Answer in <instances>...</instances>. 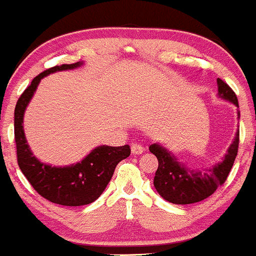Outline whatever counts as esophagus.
Returning <instances> with one entry per match:
<instances>
[{
	"instance_id": "34e87169",
	"label": "esophagus",
	"mask_w": 256,
	"mask_h": 256,
	"mask_svg": "<svg viewBox=\"0 0 256 256\" xmlns=\"http://www.w3.org/2000/svg\"><path fill=\"white\" fill-rule=\"evenodd\" d=\"M143 152L144 148L139 146V144H133V146H132V154L133 155H140Z\"/></svg>"
}]
</instances>
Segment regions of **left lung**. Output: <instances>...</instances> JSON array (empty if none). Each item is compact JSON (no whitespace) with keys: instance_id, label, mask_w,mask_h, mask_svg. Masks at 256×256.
Returning a JSON list of instances; mask_svg holds the SVG:
<instances>
[{"instance_id":"8db88e82","label":"left lung","mask_w":256,"mask_h":256,"mask_svg":"<svg viewBox=\"0 0 256 256\" xmlns=\"http://www.w3.org/2000/svg\"><path fill=\"white\" fill-rule=\"evenodd\" d=\"M217 85L218 97L230 102L239 108L238 98L233 90L220 78H217ZM239 118L240 112L238 110V120ZM238 146L239 130H236V136L222 162L210 168L194 170L187 168L182 162H178V158L162 144H152L149 150L159 162V166L154 176L155 190L162 198L175 204H196L206 200L214 194L218 187L224 184L236 160Z\"/></svg>"}]
</instances>
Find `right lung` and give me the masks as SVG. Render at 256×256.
Segmentation results:
<instances>
[{
  "instance_id": "add662e5",
  "label": "right lung",
  "mask_w": 256,
  "mask_h": 256,
  "mask_svg": "<svg viewBox=\"0 0 256 256\" xmlns=\"http://www.w3.org/2000/svg\"><path fill=\"white\" fill-rule=\"evenodd\" d=\"M84 62L64 64L39 74L24 90L16 104L14 139L17 160L23 175L40 196L62 206H84L96 201L112 178L120 162L130 155L129 146H100L91 150L81 162L68 166H52L36 159L27 143L23 128V118L34 92L43 78L56 71L72 70Z\"/></svg>"
}]
</instances>
